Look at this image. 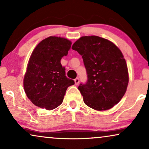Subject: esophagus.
Segmentation results:
<instances>
[{"label":"esophagus","mask_w":149,"mask_h":149,"mask_svg":"<svg viewBox=\"0 0 149 149\" xmlns=\"http://www.w3.org/2000/svg\"><path fill=\"white\" fill-rule=\"evenodd\" d=\"M74 83H75V85H78L79 83V78H76L74 79Z\"/></svg>","instance_id":"obj_1"}]
</instances>
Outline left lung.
<instances>
[{"label": "left lung", "instance_id": "left-lung-1", "mask_svg": "<svg viewBox=\"0 0 149 149\" xmlns=\"http://www.w3.org/2000/svg\"><path fill=\"white\" fill-rule=\"evenodd\" d=\"M72 49L82 56L87 81L78 89L85 104L106 111L119 102L129 82L127 66L121 50L113 42L97 36H85Z\"/></svg>", "mask_w": 149, "mask_h": 149}]
</instances>
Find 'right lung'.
<instances>
[{
  "label": "right lung",
  "instance_id": "add662e5",
  "mask_svg": "<svg viewBox=\"0 0 149 149\" xmlns=\"http://www.w3.org/2000/svg\"><path fill=\"white\" fill-rule=\"evenodd\" d=\"M72 42L49 36L38 43L28 61L24 88L28 99L36 107L53 110L62 103L67 88L74 81L67 78L60 60L68 54Z\"/></svg>",
  "mask_w": 149,
  "mask_h": 149
}]
</instances>
